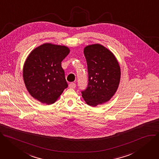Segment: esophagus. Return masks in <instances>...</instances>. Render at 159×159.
I'll use <instances>...</instances> for the list:
<instances>
[{
  "label": "esophagus",
  "instance_id": "34e87169",
  "mask_svg": "<svg viewBox=\"0 0 159 159\" xmlns=\"http://www.w3.org/2000/svg\"><path fill=\"white\" fill-rule=\"evenodd\" d=\"M76 84L75 83H70L69 84V87L70 88V89H75L76 87Z\"/></svg>",
  "mask_w": 159,
  "mask_h": 159
}]
</instances>
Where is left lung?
Returning <instances> with one entry per match:
<instances>
[{
	"instance_id": "left-lung-1",
	"label": "left lung",
	"mask_w": 159,
	"mask_h": 159,
	"mask_svg": "<svg viewBox=\"0 0 159 159\" xmlns=\"http://www.w3.org/2000/svg\"><path fill=\"white\" fill-rule=\"evenodd\" d=\"M89 73L86 89L82 91L86 103L92 107L108 102L116 92L120 79L119 64L112 53L100 44L84 48Z\"/></svg>"
}]
</instances>
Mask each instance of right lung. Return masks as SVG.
Listing matches in <instances>:
<instances>
[{
	"label": "right lung",
	"instance_id": "1",
	"mask_svg": "<svg viewBox=\"0 0 159 159\" xmlns=\"http://www.w3.org/2000/svg\"><path fill=\"white\" fill-rule=\"evenodd\" d=\"M70 50L64 45L44 43L34 48L23 67V79L30 94L47 105L54 103L68 84L61 62Z\"/></svg>",
	"mask_w": 159,
	"mask_h": 159
}]
</instances>
